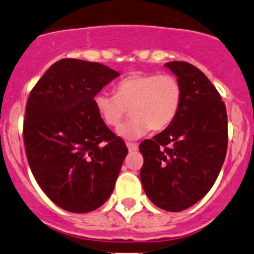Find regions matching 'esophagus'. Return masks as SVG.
I'll return each instance as SVG.
<instances>
[{
	"label": "esophagus",
	"mask_w": 254,
	"mask_h": 254,
	"mask_svg": "<svg viewBox=\"0 0 254 254\" xmlns=\"http://www.w3.org/2000/svg\"><path fill=\"white\" fill-rule=\"evenodd\" d=\"M127 146L129 151H136L137 150V144H135V142H127Z\"/></svg>",
	"instance_id": "esophagus-1"
}]
</instances>
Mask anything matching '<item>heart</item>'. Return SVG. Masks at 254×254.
<instances>
[{
  "label": "heart",
  "mask_w": 254,
  "mask_h": 254,
  "mask_svg": "<svg viewBox=\"0 0 254 254\" xmlns=\"http://www.w3.org/2000/svg\"><path fill=\"white\" fill-rule=\"evenodd\" d=\"M93 102L103 122L112 127H119L130 109L132 119L118 134L137 139L150 129L161 131L171 125L181 107L182 87L171 74H134L118 83L115 94L99 92Z\"/></svg>",
  "instance_id": "1"
}]
</instances>
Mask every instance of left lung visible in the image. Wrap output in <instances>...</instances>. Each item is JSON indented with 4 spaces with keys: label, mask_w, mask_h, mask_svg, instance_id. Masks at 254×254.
Here are the masks:
<instances>
[{
    "label": "left lung",
    "mask_w": 254,
    "mask_h": 254,
    "mask_svg": "<svg viewBox=\"0 0 254 254\" xmlns=\"http://www.w3.org/2000/svg\"><path fill=\"white\" fill-rule=\"evenodd\" d=\"M165 65L181 83L182 103L171 125L140 144V179L154 205L179 212L198 202L220 174L227 152V112L198 68L182 61Z\"/></svg>",
    "instance_id": "left-lung-1"
}]
</instances>
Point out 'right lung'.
<instances>
[{
  "label": "right lung",
  "mask_w": 254,
  "mask_h": 254,
  "mask_svg": "<svg viewBox=\"0 0 254 254\" xmlns=\"http://www.w3.org/2000/svg\"><path fill=\"white\" fill-rule=\"evenodd\" d=\"M119 73L97 62L64 58L51 65L27 100V160L43 192L63 210H97L112 195L127 147L105 125L95 94Z\"/></svg>",
  "instance_id": "obj_1"
}]
</instances>
